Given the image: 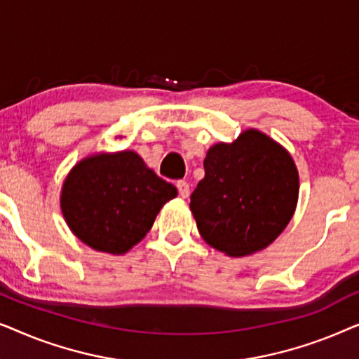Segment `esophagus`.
I'll use <instances>...</instances> for the list:
<instances>
[{"label":"esophagus","mask_w":359,"mask_h":359,"mask_svg":"<svg viewBox=\"0 0 359 359\" xmlns=\"http://www.w3.org/2000/svg\"><path fill=\"white\" fill-rule=\"evenodd\" d=\"M176 188H178V193L181 198H188L189 196V184L186 183V181H178L176 183Z\"/></svg>","instance_id":"esophagus-1"}]
</instances>
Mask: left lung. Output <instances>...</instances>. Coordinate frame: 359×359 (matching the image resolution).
<instances>
[{
    "label": "left lung",
    "mask_w": 359,
    "mask_h": 359,
    "mask_svg": "<svg viewBox=\"0 0 359 359\" xmlns=\"http://www.w3.org/2000/svg\"><path fill=\"white\" fill-rule=\"evenodd\" d=\"M191 210L205 242L230 257L266 248L291 220L299 175L291 155L258 130L217 144L204 160Z\"/></svg>",
    "instance_id": "left-lung-1"
}]
</instances>
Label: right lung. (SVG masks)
<instances>
[{
    "instance_id": "right-lung-1",
    "label": "right lung",
    "mask_w": 359,
    "mask_h": 359,
    "mask_svg": "<svg viewBox=\"0 0 359 359\" xmlns=\"http://www.w3.org/2000/svg\"><path fill=\"white\" fill-rule=\"evenodd\" d=\"M178 191L135 151L95 155L63 183L60 205L68 227L88 247L122 255L139 243Z\"/></svg>"
}]
</instances>
